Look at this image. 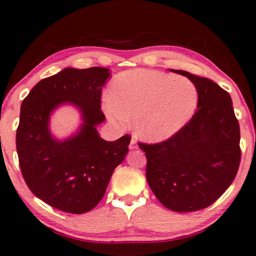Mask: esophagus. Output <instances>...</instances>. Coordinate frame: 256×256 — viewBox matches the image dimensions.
I'll return each mask as SVG.
<instances>
[{
    "mask_svg": "<svg viewBox=\"0 0 256 256\" xmlns=\"http://www.w3.org/2000/svg\"><path fill=\"white\" fill-rule=\"evenodd\" d=\"M128 148H131V150H134V148H138V144H136V140L134 138H131V142H130V146Z\"/></svg>",
    "mask_w": 256,
    "mask_h": 256,
    "instance_id": "1",
    "label": "esophagus"
}]
</instances>
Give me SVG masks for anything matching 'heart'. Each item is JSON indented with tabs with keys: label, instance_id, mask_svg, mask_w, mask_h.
Returning a JSON list of instances; mask_svg holds the SVG:
<instances>
[{
	"label": "heart",
	"instance_id": "b5f03b06",
	"mask_svg": "<svg viewBox=\"0 0 256 256\" xmlns=\"http://www.w3.org/2000/svg\"><path fill=\"white\" fill-rule=\"evenodd\" d=\"M194 84L170 74L134 69L118 74L112 94L104 96V110L114 123L123 124L133 116V128L142 138L159 142L179 132L198 106Z\"/></svg>",
	"mask_w": 256,
	"mask_h": 256
}]
</instances>
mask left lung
<instances>
[{
	"instance_id": "obj_1",
	"label": "left lung",
	"mask_w": 256,
	"mask_h": 256,
	"mask_svg": "<svg viewBox=\"0 0 256 256\" xmlns=\"http://www.w3.org/2000/svg\"><path fill=\"white\" fill-rule=\"evenodd\" d=\"M196 85L198 110L168 140L138 142L146 152V180L170 210L196 212L215 202L235 179L240 162V124L228 92L216 82L188 72Z\"/></svg>"
}]
</instances>
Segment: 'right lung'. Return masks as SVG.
<instances>
[{"label": "right lung", "instance_id": "right-lung-1", "mask_svg": "<svg viewBox=\"0 0 256 256\" xmlns=\"http://www.w3.org/2000/svg\"><path fill=\"white\" fill-rule=\"evenodd\" d=\"M110 75L102 67L66 68L40 80L21 104L16 151L23 179L34 196L59 210L84 214L96 207L128 151V134L108 142L96 130L105 120L100 97ZM62 104H75L83 124L72 137L58 142L48 120Z\"/></svg>", "mask_w": 256, "mask_h": 256}]
</instances>
